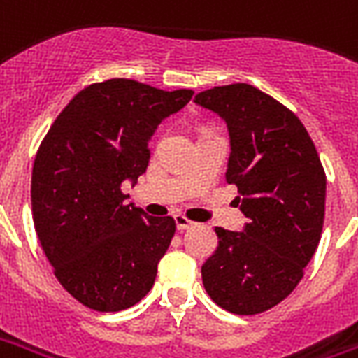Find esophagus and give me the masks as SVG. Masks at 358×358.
Listing matches in <instances>:
<instances>
[{
    "mask_svg": "<svg viewBox=\"0 0 358 358\" xmlns=\"http://www.w3.org/2000/svg\"><path fill=\"white\" fill-rule=\"evenodd\" d=\"M174 222H176V229H178V231H184V229H189V227L195 226L192 220H187L186 216H182V214H176V216H174Z\"/></svg>",
    "mask_w": 358,
    "mask_h": 358,
    "instance_id": "obj_1",
    "label": "esophagus"
}]
</instances>
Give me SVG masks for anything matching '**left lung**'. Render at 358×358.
<instances>
[{"instance_id":"obj_1","label":"left lung","mask_w":358,"mask_h":358,"mask_svg":"<svg viewBox=\"0 0 358 358\" xmlns=\"http://www.w3.org/2000/svg\"><path fill=\"white\" fill-rule=\"evenodd\" d=\"M195 104L227 123V184L248 218L243 231L216 227L218 248L201 267L214 303L258 315L287 298L303 277L322 233L327 174L306 127L287 106L252 85L206 89Z\"/></svg>"}]
</instances>
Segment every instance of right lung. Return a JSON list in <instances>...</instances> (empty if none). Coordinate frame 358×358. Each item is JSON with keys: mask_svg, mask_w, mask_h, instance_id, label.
<instances>
[{"mask_svg": "<svg viewBox=\"0 0 358 358\" xmlns=\"http://www.w3.org/2000/svg\"><path fill=\"white\" fill-rule=\"evenodd\" d=\"M193 91H161L134 79L92 83L71 98L39 145L31 216L58 282L85 307L113 313L155 282L176 224L125 205L150 163V138Z\"/></svg>", "mask_w": 358, "mask_h": 358, "instance_id": "right-lung-1", "label": "right lung"}]
</instances>
